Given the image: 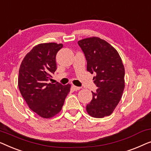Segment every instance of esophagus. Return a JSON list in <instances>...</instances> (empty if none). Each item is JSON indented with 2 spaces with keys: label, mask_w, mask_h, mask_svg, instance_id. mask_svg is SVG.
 I'll return each instance as SVG.
<instances>
[{
  "label": "esophagus",
  "mask_w": 151,
  "mask_h": 151,
  "mask_svg": "<svg viewBox=\"0 0 151 151\" xmlns=\"http://www.w3.org/2000/svg\"><path fill=\"white\" fill-rule=\"evenodd\" d=\"M73 89L75 91H77V90H79L80 89H81V88L80 87H77V86H75V85H73Z\"/></svg>",
  "instance_id": "esophagus-1"
}]
</instances>
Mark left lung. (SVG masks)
Returning a JSON list of instances; mask_svg holds the SVG:
<instances>
[{
	"label": "left lung",
	"mask_w": 151,
	"mask_h": 151,
	"mask_svg": "<svg viewBox=\"0 0 151 151\" xmlns=\"http://www.w3.org/2000/svg\"><path fill=\"white\" fill-rule=\"evenodd\" d=\"M78 44L87 60V70L95 73L93 80L98 89L86 106L94 118L111 115L120 102L124 89V67L120 55L111 44L98 37L81 40Z\"/></svg>",
	"instance_id": "obj_1"
}]
</instances>
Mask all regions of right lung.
Masks as SVG:
<instances>
[{
	"instance_id": "1",
	"label": "right lung",
	"mask_w": 151,
	"mask_h": 151,
	"mask_svg": "<svg viewBox=\"0 0 151 151\" xmlns=\"http://www.w3.org/2000/svg\"><path fill=\"white\" fill-rule=\"evenodd\" d=\"M63 47L55 42L37 44L23 59L19 69L18 88L29 107L44 118L61 111L70 84L48 83L57 70L55 57Z\"/></svg>"
}]
</instances>
